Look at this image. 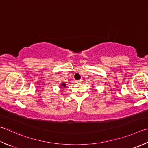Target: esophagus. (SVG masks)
Here are the masks:
<instances>
[{
  "label": "esophagus",
  "mask_w": 148,
  "mask_h": 148,
  "mask_svg": "<svg viewBox=\"0 0 148 148\" xmlns=\"http://www.w3.org/2000/svg\"><path fill=\"white\" fill-rule=\"evenodd\" d=\"M82 82H83V80H82V79H80V80H77L76 82L77 83H82Z\"/></svg>",
  "instance_id": "obj_1"
}]
</instances>
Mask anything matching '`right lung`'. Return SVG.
Here are the masks:
<instances>
[{"mask_svg": "<svg viewBox=\"0 0 148 148\" xmlns=\"http://www.w3.org/2000/svg\"><path fill=\"white\" fill-rule=\"evenodd\" d=\"M60 86H61V87H65L66 84L64 83H62L60 84Z\"/></svg>", "mask_w": 148, "mask_h": 148, "instance_id": "obj_1", "label": "right lung"}]
</instances>
